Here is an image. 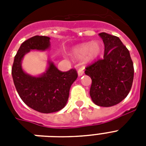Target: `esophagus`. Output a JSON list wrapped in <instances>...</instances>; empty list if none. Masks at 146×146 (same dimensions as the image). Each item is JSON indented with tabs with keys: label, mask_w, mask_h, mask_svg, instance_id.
Here are the masks:
<instances>
[{
	"label": "esophagus",
	"mask_w": 146,
	"mask_h": 146,
	"mask_svg": "<svg viewBox=\"0 0 146 146\" xmlns=\"http://www.w3.org/2000/svg\"><path fill=\"white\" fill-rule=\"evenodd\" d=\"M83 73H84V67L82 66V67H80V68L78 70V76H81L83 75Z\"/></svg>",
	"instance_id": "1"
}]
</instances>
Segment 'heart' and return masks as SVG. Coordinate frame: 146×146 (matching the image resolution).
Segmentation results:
<instances>
[{
    "label": "heart",
    "instance_id": "b5f03b06",
    "mask_svg": "<svg viewBox=\"0 0 146 146\" xmlns=\"http://www.w3.org/2000/svg\"><path fill=\"white\" fill-rule=\"evenodd\" d=\"M102 52V44L98 42L85 43L76 46L72 50V55L76 58H81L84 56L86 62H90L96 59Z\"/></svg>",
    "mask_w": 146,
    "mask_h": 146
}]
</instances>
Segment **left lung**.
I'll return each instance as SVG.
<instances>
[{"instance_id": "left-lung-1", "label": "left lung", "mask_w": 146, "mask_h": 146, "mask_svg": "<svg viewBox=\"0 0 146 146\" xmlns=\"http://www.w3.org/2000/svg\"><path fill=\"white\" fill-rule=\"evenodd\" d=\"M104 44L103 59L86 66L85 73L92 79L90 96L101 107H111L124 99L131 89L134 68L128 49L117 36L98 34Z\"/></svg>"}]
</instances>
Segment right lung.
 Masks as SVG:
<instances>
[{"instance_id": "right-lung-1", "label": "right lung", "mask_w": 146, "mask_h": 146, "mask_svg": "<svg viewBox=\"0 0 146 146\" xmlns=\"http://www.w3.org/2000/svg\"><path fill=\"white\" fill-rule=\"evenodd\" d=\"M50 47V38L35 35L23 42L12 66V76L19 97L29 108L44 113L56 112L66 105L71 85L76 80L77 72L71 69L60 71L49 61L45 73L39 76H32L23 70L21 61L31 50H44Z\"/></svg>"}]
</instances>
